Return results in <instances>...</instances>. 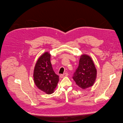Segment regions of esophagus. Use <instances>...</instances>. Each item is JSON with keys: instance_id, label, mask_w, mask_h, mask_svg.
<instances>
[{"instance_id": "1", "label": "esophagus", "mask_w": 123, "mask_h": 123, "mask_svg": "<svg viewBox=\"0 0 123 123\" xmlns=\"http://www.w3.org/2000/svg\"><path fill=\"white\" fill-rule=\"evenodd\" d=\"M68 75V73H65L63 74H61V75H60V78H64V77H65L67 76Z\"/></svg>"}]
</instances>
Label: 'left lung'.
I'll list each match as a JSON object with an SVG mask.
<instances>
[{"label": "left lung", "mask_w": 123, "mask_h": 123, "mask_svg": "<svg viewBox=\"0 0 123 123\" xmlns=\"http://www.w3.org/2000/svg\"><path fill=\"white\" fill-rule=\"evenodd\" d=\"M96 74L93 61L88 55L84 54L80 57L79 66L74 73L73 79L79 87L85 89L93 85Z\"/></svg>", "instance_id": "left-lung-1"}]
</instances>
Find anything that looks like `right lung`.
Masks as SVG:
<instances>
[{"label":"right lung","mask_w":123,"mask_h":123,"mask_svg":"<svg viewBox=\"0 0 123 123\" xmlns=\"http://www.w3.org/2000/svg\"><path fill=\"white\" fill-rule=\"evenodd\" d=\"M34 81L36 86L47 94H51L57 87L59 77L54 72L50 62V54L45 52L38 59L34 70Z\"/></svg>","instance_id":"1"}]
</instances>
